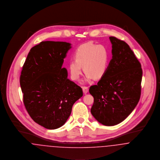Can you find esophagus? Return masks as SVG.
I'll return each mask as SVG.
<instances>
[{
	"mask_svg": "<svg viewBox=\"0 0 160 160\" xmlns=\"http://www.w3.org/2000/svg\"><path fill=\"white\" fill-rule=\"evenodd\" d=\"M82 90L84 94H86L88 92V88L87 87H82Z\"/></svg>",
	"mask_w": 160,
	"mask_h": 160,
	"instance_id": "esophagus-1",
	"label": "esophagus"
}]
</instances>
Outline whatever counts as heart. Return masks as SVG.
I'll return each instance as SVG.
<instances>
[{"mask_svg": "<svg viewBox=\"0 0 160 160\" xmlns=\"http://www.w3.org/2000/svg\"><path fill=\"white\" fill-rule=\"evenodd\" d=\"M75 59L69 61L68 68L71 78L77 81L82 74V68L85 72L86 81L93 78L100 79L105 75L109 65V52L103 45L88 42L81 45L75 53Z\"/></svg>", "mask_w": 160, "mask_h": 160, "instance_id": "obj_1", "label": "heart"}]
</instances>
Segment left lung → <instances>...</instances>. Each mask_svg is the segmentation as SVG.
Returning <instances> with one entry per match:
<instances>
[{"mask_svg":"<svg viewBox=\"0 0 160 160\" xmlns=\"http://www.w3.org/2000/svg\"><path fill=\"white\" fill-rule=\"evenodd\" d=\"M112 59L105 75L92 85L94 98L91 113L105 126L123 122L134 109L140 98L143 72L134 52L126 42L110 37Z\"/></svg>","mask_w":160,"mask_h":160,"instance_id":"1","label":"left lung"}]
</instances>
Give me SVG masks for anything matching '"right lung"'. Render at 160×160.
<instances>
[{
	"label": "right lung",
	"instance_id": "obj_1",
	"mask_svg": "<svg viewBox=\"0 0 160 160\" xmlns=\"http://www.w3.org/2000/svg\"><path fill=\"white\" fill-rule=\"evenodd\" d=\"M71 44L46 41L29 51L21 72L20 84L26 109L35 122L48 129L65 124L82 88L68 79L62 68Z\"/></svg>",
	"mask_w": 160,
	"mask_h": 160
}]
</instances>
